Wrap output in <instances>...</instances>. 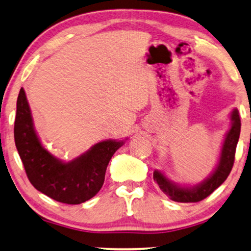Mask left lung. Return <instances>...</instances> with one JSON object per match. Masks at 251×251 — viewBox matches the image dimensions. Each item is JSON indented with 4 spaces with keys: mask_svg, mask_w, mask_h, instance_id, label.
I'll use <instances>...</instances> for the list:
<instances>
[{
    "mask_svg": "<svg viewBox=\"0 0 251 251\" xmlns=\"http://www.w3.org/2000/svg\"><path fill=\"white\" fill-rule=\"evenodd\" d=\"M230 120L231 126L226 134L218 165L214 172L202 182L194 186L182 187L166 178L158 170L153 172V180L170 199L177 202H198L212 194L227 179L234 165L235 151L240 137L241 120L239 110L234 109L231 111Z\"/></svg>",
    "mask_w": 251,
    "mask_h": 251,
    "instance_id": "1",
    "label": "left lung"
}]
</instances>
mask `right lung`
<instances>
[{
  "label": "right lung",
  "instance_id": "1",
  "mask_svg": "<svg viewBox=\"0 0 251 251\" xmlns=\"http://www.w3.org/2000/svg\"><path fill=\"white\" fill-rule=\"evenodd\" d=\"M14 137L33 187L51 199L69 205L85 202L101 190L108 163L123 145V141L99 142L75 159L61 162L40 143L23 88L17 98Z\"/></svg>",
  "mask_w": 251,
  "mask_h": 251
}]
</instances>
